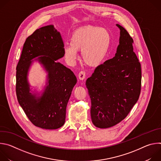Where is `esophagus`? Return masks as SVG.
I'll return each instance as SVG.
<instances>
[{
	"instance_id": "1",
	"label": "esophagus",
	"mask_w": 161,
	"mask_h": 161,
	"mask_svg": "<svg viewBox=\"0 0 161 161\" xmlns=\"http://www.w3.org/2000/svg\"><path fill=\"white\" fill-rule=\"evenodd\" d=\"M78 78L80 80H83L85 78V73L84 71H80L78 74Z\"/></svg>"
}]
</instances>
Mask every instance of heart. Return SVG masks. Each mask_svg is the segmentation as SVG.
<instances>
[{
  "label": "heart",
  "instance_id": "b5f03b06",
  "mask_svg": "<svg viewBox=\"0 0 161 161\" xmlns=\"http://www.w3.org/2000/svg\"><path fill=\"white\" fill-rule=\"evenodd\" d=\"M71 43L64 47V53L69 62L76 60L78 50H81L83 62L91 67L99 65L109 51L111 36L105 29L86 25L76 29L71 36Z\"/></svg>",
  "mask_w": 161,
  "mask_h": 161
}]
</instances>
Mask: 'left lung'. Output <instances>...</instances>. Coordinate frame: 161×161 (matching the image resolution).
Returning a JSON list of instances; mask_svg holds the SVG:
<instances>
[{"instance_id": "obj_1", "label": "left lung", "mask_w": 161, "mask_h": 161, "mask_svg": "<svg viewBox=\"0 0 161 161\" xmlns=\"http://www.w3.org/2000/svg\"><path fill=\"white\" fill-rule=\"evenodd\" d=\"M115 55L97 66L86 81L93 124L109 128L123 120L140 97L142 69L133 52V39L121 25Z\"/></svg>"}]
</instances>
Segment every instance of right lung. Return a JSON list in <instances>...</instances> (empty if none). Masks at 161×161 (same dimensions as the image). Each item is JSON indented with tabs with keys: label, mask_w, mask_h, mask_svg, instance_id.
<instances>
[{
	"label": "right lung",
	"mask_w": 161,
	"mask_h": 161,
	"mask_svg": "<svg viewBox=\"0 0 161 161\" xmlns=\"http://www.w3.org/2000/svg\"><path fill=\"white\" fill-rule=\"evenodd\" d=\"M64 47L61 35L53 25L42 27L27 38L16 67L18 101L30 121L42 129H57L64 125L67 104L77 82L70 69L57 61L64 56ZM34 61L48 73L40 93L31 90L28 81Z\"/></svg>",
	"instance_id": "add662e5"
}]
</instances>
